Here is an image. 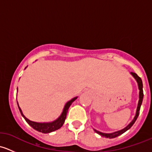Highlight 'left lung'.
<instances>
[{"instance_id":"1","label":"left lung","mask_w":152,"mask_h":152,"mask_svg":"<svg viewBox=\"0 0 152 152\" xmlns=\"http://www.w3.org/2000/svg\"><path fill=\"white\" fill-rule=\"evenodd\" d=\"M131 74L133 76H134V78L136 79V81H137V84H138V88H139V90H140V93H139V102H138V104H137V112H136L135 116H134V119L132 120V121L131 123L129 124V125L127 126L126 127H125V128L123 129L120 130V131L110 133V134H107V133L101 132H99V131H97V130L94 129V131L96 132L97 134H100V135L102 136V137H107V138H114V137H118V136L121 135V134H122L123 133L125 132H126L127 130L131 128L132 126V125L134 124V122H135L136 120H137V117H138L139 113H140V106H141V104H142V99H143V91H142V82L141 79H140V77H139V76H137V75L135 73H133V72H132Z\"/></svg>"}]
</instances>
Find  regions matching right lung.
I'll return each instance as SVG.
<instances>
[{
  "label": "right lung",
  "instance_id": "add662e5",
  "mask_svg": "<svg viewBox=\"0 0 152 152\" xmlns=\"http://www.w3.org/2000/svg\"><path fill=\"white\" fill-rule=\"evenodd\" d=\"M76 99H77V97L74 98V99L69 101L66 104H65V108H64L63 112H62L60 117H59L58 119H56V121H54L51 122V123H37V122L31 121L28 120V118H26L24 116V115L22 113V110H21V109L20 108L19 106H18V108H19L20 112L22 116L26 120V121L27 123H28L29 125L32 127V128L34 129L37 130V131L40 132L42 133H49V132H51L56 131V130L59 129V128H61V127L62 126L63 124L65 123V118H66L67 110H68L69 107H70V106L71 105V104L73 103Z\"/></svg>",
  "mask_w": 152,
  "mask_h": 152
}]
</instances>
